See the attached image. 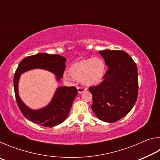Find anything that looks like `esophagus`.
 <instances>
[{
  "instance_id": "1",
  "label": "esophagus",
  "mask_w": 160,
  "mask_h": 160,
  "mask_svg": "<svg viewBox=\"0 0 160 160\" xmlns=\"http://www.w3.org/2000/svg\"><path fill=\"white\" fill-rule=\"evenodd\" d=\"M87 90V88H85V87H84V86H79L78 88V93H82V92H84V91H85Z\"/></svg>"
}]
</instances>
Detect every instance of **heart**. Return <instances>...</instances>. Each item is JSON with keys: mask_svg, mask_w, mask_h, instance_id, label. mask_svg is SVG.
<instances>
[{"mask_svg": "<svg viewBox=\"0 0 160 160\" xmlns=\"http://www.w3.org/2000/svg\"><path fill=\"white\" fill-rule=\"evenodd\" d=\"M69 72L72 78L82 80L86 85H97L104 79L106 66L100 58L82 59L72 65Z\"/></svg>", "mask_w": 160, "mask_h": 160, "instance_id": "1", "label": "heart"}]
</instances>
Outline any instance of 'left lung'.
I'll list each match as a JSON object with an SVG mask.
<instances>
[{
	"label": "left lung",
	"mask_w": 160,
	"mask_h": 160,
	"mask_svg": "<svg viewBox=\"0 0 160 160\" xmlns=\"http://www.w3.org/2000/svg\"><path fill=\"white\" fill-rule=\"evenodd\" d=\"M99 53L109 68L99 85L90 86L92 109L100 120L116 122L133 107L138 95L137 66L121 50H103Z\"/></svg>",
	"instance_id": "8db88e82"
}]
</instances>
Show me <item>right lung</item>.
<instances>
[{
  "mask_svg": "<svg viewBox=\"0 0 160 160\" xmlns=\"http://www.w3.org/2000/svg\"><path fill=\"white\" fill-rule=\"evenodd\" d=\"M66 58L58 54L39 53L27 56L20 61L14 75V89L18 107L24 116L32 122L45 127H53L66 118L76 97L78 90L75 86L60 87L57 89L49 104L44 109L34 111L29 109L18 95V81L20 75L27 70L43 68L53 72L60 80L66 69Z\"/></svg>",
  "mask_w": 160,
  "mask_h": 160,
  "instance_id": "1",
  "label": "right lung"
}]
</instances>
